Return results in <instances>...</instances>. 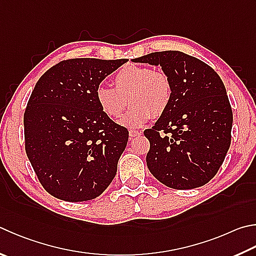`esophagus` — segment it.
Returning a JSON list of instances; mask_svg holds the SVG:
<instances>
[{
  "label": "esophagus",
  "instance_id": "obj_1",
  "mask_svg": "<svg viewBox=\"0 0 256 256\" xmlns=\"http://www.w3.org/2000/svg\"><path fill=\"white\" fill-rule=\"evenodd\" d=\"M142 134L141 131H136V130H130L128 131V136H130V138H134L136 136H140Z\"/></svg>",
  "mask_w": 256,
  "mask_h": 256
}]
</instances>
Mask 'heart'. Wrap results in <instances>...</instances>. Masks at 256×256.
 <instances>
[{
    "instance_id": "heart-1",
    "label": "heart",
    "mask_w": 256,
    "mask_h": 256,
    "mask_svg": "<svg viewBox=\"0 0 256 256\" xmlns=\"http://www.w3.org/2000/svg\"><path fill=\"white\" fill-rule=\"evenodd\" d=\"M114 88L100 85L95 100L100 110L110 120L118 118L128 104V113L120 120L122 126L136 128L152 116L160 118L172 100V82L168 74L152 67L125 64L113 77Z\"/></svg>"
}]
</instances>
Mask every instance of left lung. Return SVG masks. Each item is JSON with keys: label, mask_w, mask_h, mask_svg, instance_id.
Returning <instances> with one entry per match:
<instances>
[{"label": "left lung", "mask_w": 256, "mask_h": 256, "mask_svg": "<svg viewBox=\"0 0 256 256\" xmlns=\"http://www.w3.org/2000/svg\"><path fill=\"white\" fill-rule=\"evenodd\" d=\"M133 62L160 64L174 87L169 108L144 131L150 142L148 170L174 189L206 184L220 170L232 140L233 112L220 77L180 51L152 52Z\"/></svg>", "instance_id": "1"}]
</instances>
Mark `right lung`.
<instances>
[{"instance_id": "right-lung-1", "label": "right lung", "mask_w": 256, "mask_h": 256, "mask_svg": "<svg viewBox=\"0 0 256 256\" xmlns=\"http://www.w3.org/2000/svg\"><path fill=\"white\" fill-rule=\"evenodd\" d=\"M126 62L62 60L36 82L23 116L24 146L38 180L51 196L90 200L114 179L128 132L102 112L95 92Z\"/></svg>"}]
</instances>
